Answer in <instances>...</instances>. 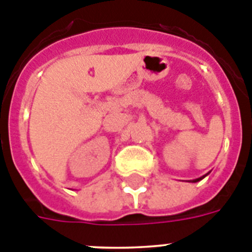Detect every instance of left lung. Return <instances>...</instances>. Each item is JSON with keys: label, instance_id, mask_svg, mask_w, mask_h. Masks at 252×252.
Wrapping results in <instances>:
<instances>
[{"label": "left lung", "instance_id": "1", "mask_svg": "<svg viewBox=\"0 0 252 252\" xmlns=\"http://www.w3.org/2000/svg\"><path fill=\"white\" fill-rule=\"evenodd\" d=\"M204 177H206V175H204ZM204 177H202V178H198V179H194V180H193V182H194V183H195V182H199V180H201V179H203Z\"/></svg>", "mask_w": 252, "mask_h": 252}]
</instances>
